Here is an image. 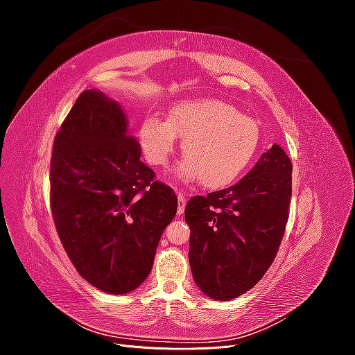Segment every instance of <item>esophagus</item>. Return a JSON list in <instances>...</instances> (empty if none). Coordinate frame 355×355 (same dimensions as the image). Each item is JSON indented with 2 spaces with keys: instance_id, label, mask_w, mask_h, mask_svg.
Instances as JSON below:
<instances>
[{
  "instance_id": "obj_1",
  "label": "esophagus",
  "mask_w": 355,
  "mask_h": 355,
  "mask_svg": "<svg viewBox=\"0 0 355 355\" xmlns=\"http://www.w3.org/2000/svg\"><path fill=\"white\" fill-rule=\"evenodd\" d=\"M185 204H187V198L184 192H178V214H182L185 210Z\"/></svg>"
}]
</instances>
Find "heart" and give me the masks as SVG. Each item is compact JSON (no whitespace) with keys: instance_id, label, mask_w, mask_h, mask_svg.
I'll use <instances>...</instances> for the list:
<instances>
[{"instance_id":"b5f03b06","label":"heart","mask_w":355,"mask_h":355,"mask_svg":"<svg viewBox=\"0 0 355 355\" xmlns=\"http://www.w3.org/2000/svg\"><path fill=\"white\" fill-rule=\"evenodd\" d=\"M178 136L185 137L176 173L200 179L206 188H220L237 179L250 164L261 144V130L235 106L216 99H192L175 105L168 120L146 116L141 142L149 163L164 164Z\"/></svg>"}]
</instances>
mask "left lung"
Listing matches in <instances>:
<instances>
[{
	"instance_id": "8db88e82",
	"label": "left lung",
	"mask_w": 355,
	"mask_h": 355,
	"mask_svg": "<svg viewBox=\"0 0 355 355\" xmlns=\"http://www.w3.org/2000/svg\"><path fill=\"white\" fill-rule=\"evenodd\" d=\"M292 170L287 154L272 145L239 184L188 201L189 265L209 297L241 296L274 262L288 219Z\"/></svg>"
}]
</instances>
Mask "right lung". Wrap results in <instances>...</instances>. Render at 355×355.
Wrapping results in <instances>:
<instances>
[{"label": "right lung", "mask_w": 355, "mask_h": 355, "mask_svg": "<svg viewBox=\"0 0 355 355\" xmlns=\"http://www.w3.org/2000/svg\"><path fill=\"white\" fill-rule=\"evenodd\" d=\"M116 102L85 90L56 133L50 206L63 249L96 288L123 295L151 272L178 197L141 161Z\"/></svg>", "instance_id": "1"}]
</instances>
